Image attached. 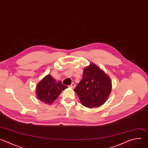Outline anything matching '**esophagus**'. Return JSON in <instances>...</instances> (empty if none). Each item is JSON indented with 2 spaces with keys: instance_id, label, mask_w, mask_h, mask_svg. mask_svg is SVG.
<instances>
[{
  "instance_id": "1",
  "label": "esophagus",
  "mask_w": 148,
  "mask_h": 148,
  "mask_svg": "<svg viewBox=\"0 0 148 148\" xmlns=\"http://www.w3.org/2000/svg\"><path fill=\"white\" fill-rule=\"evenodd\" d=\"M75 84L74 83V82H73L71 84V85H70V87H71V88H74V87H75Z\"/></svg>"
}]
</instances>
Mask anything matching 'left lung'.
I'll use <instances>...</instances> for the list:
<instances>
[{
  "instance_id": "1",
  "label": "left lung",
  "mask_w": 148,
  "mask_h": 148,
  "mask_svg": "<svg viewBox=\"0 0 148 148\" xmlns=\"http://www.w3.org/2000/svg\"><path fill=\"white\" fill-rule=\"evenodd\" d=\"M111 79L94 64L84 70L82 78L74 89L81 103L87 108L98 107L111 92Z\"/></svg>"
}]
</instances>
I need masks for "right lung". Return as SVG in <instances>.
Here are the masks:
<instances>
[{
	"label": "right lung",
	"mask_w": 148,
	"mask_h": 148,
	"mask_svg": "<svg viewBox=\"0 0 148 148\" xmlns=\"http://www.w3.org/2000/svg\"><path fill=\"white\" fill-rule=\"evenodd\" d=\"M67 86L63 85L61 81L56 82L50 75H46L37 86L36 94L38 99L47 104L53 103Z\"/></svg>",
	"instance_id": "obj_1"
}]
</instances>
